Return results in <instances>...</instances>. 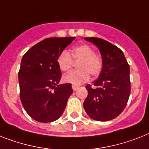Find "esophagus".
<instances>
[{
    "label": "esophagus",
    "mask_w": 149,
    "mask_h": 149,
    "mask_svg": "<svg viewBox=\"0 0 149 149\" xmlns=\"http://www.w3.org/2000/svg\"><path fill=\"white\" fill-rule=\"evenodd\" d=\"M72 89L74 90V91H76V90H77V89H78L79 86H77V85H72Z\"/></svg>",
    "instance_id": "obj_1"
}]
</instances>
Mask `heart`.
Wrapping results in <instances>:
<instances>
[{
    "label": "heart",
    "instance_id": "heart-1",
    "mask_svg": "<svg viewBox=\"0 0 149 149\" xmlns=\"http://www.w3.org/2000/svg\"><path fill=\"white\" fill-rule=\"evenodd\" d=\"M74 61L77 63L78 70L64 75L63 81L66 83L79 85L86 82L92 77H97L103 67V61L100 55L95 54V49L91 46L81 43L75 46L70 54L67 50H63L57 57V64L64 72L72 69Z\"/></svg>",
    "mask_w": 149,
    "mask_h": 149
}]
</instances>
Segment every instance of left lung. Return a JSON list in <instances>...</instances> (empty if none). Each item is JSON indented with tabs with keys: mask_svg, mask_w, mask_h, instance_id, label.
<instances>
[{
	"mask_svg": "<svg viewBox=\"0 0 149 149\" xmlns=\"http://www.w3.org/2000/svg\"><path fill=\"white\" fill-rule=\"evenodd\" d=\"M100 49L103 67L93 85L86 86L88 95L83 102L87 115L94 120H112L122 113L131 92L129 65L123 52L108 41L85 37Z\"/></svg>",
	"mask_w": 149,
	"mask_h": 149,
	"instance_id": "obj_1",
	"label": "left lung"
}]
</instances>
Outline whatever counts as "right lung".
<instances>
[{
    "instance_id": "1",
    "label": "right lung",
    "mask_w": 149,
    "mask_h": 149,
    "mask_svg": "<svg viewBox=\"0 0 149 149\" xmlns=\"http://www.w3.org/2000/svg\"><path fill=\"white\" fill-rule=\"evenodd\" d=\"M72 37H49L35 44L23 56L18 72L20 98L26 113L40 123H51L61 116L72 84L58 85L62 73L57 57Z\"/></svg>"
}]
</instances>
